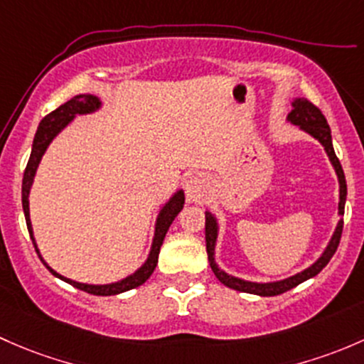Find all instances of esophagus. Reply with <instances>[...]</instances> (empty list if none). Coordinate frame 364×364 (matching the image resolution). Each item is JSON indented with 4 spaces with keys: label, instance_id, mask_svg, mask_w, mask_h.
Returning a JSON list of instances; mask_svg holds the SVG:
<instances>
[{
    "label": "esophagus",
    "instance_id": "obj_1",
    "mask_svg": "<svg viewBox=\"0 0 364 364\" xmlns=\"http://www.w3.org/2000/svg\"><path fill=\"white\" fill-rule=\"evenodd\" d=\"M186 191L187 196L193 198V200H201L207 193V178L200 173L189 175L186 182Z\"/></svg>",
    "mask_w": 364,
    "mask_h": 364
}]
</instances>
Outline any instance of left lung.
Here are the masks:
<instances>
[{
  "instance_id": "left-lung-1",
  "label": "left lung",
  "mask_w": 364,
  "mask_h": 364,
  "mask_svg": "<svg viewBox=\"0 0 364 364\" xmlns=\"http://www.w3.org/2000/svg\"><path fill=\"white\" fill-rule=\"evenodd\" d=\"M289 121L294 122V124L301 126V129H305L306 133H310L312 136H316L317 140L324 145L326 152H328L329 159H331L333 166H335L336 175H338L340 181V205L338 210L340 213H343L346 210V196H347V182L346 175H343L342 164H340L338 157L335 154V149H333L331 144V129H329L328 121H326L324 114L321 112V108H317L316 105L310 103L306 100H298L294 103V110L289 114ZM343 231V220H340L338 226H336L335 235H333L331 242H329L328 249L324 250V254L321 256V259L317 261L316 264H312L310 268H306L305 272L298 273V275L291 277V279L282 280V282H273V284H254V282H245V280L235 279V277L226 275L224 272H220L215 266V261H213V247H215V237H217V226L213 217L207 213L205 217V240H207V254L210 266H212V272L215 273L217 279L224 284L226 287H231V289L240 291V293H250V294H259V296H277L282 294L286 291L293 289V287L298 286V284L305 282L306 279H312L317 273L324 268L326 264L329 263L333 256H335L336 249L340 245V238H342Z\"/></svg>"
}]
</instances>
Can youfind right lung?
Returning a JSON list of instances; mask_svg holds the SVG:
<instances>
[{
    "label": "right lung",
    "instance_id": "add662e5",
    "mask_svg": "<svg viewBox=\"0 0 364 364\" xmlns=\"http://www.w3.org/2000/svg\"><path fill=\"white\" fill-rule=\"evenodd\" d=\"M98 105H100V101L96 96L78 95V96H75V98H71L70 101H66V103L61 105L59 108H55V110L50 112L48 115H45L43 121L40 122L38 131H36V134H35V141H33L31 156H29L28 166H26V170H24V178H22V208H24L26 224H28V231H29V235H31L35 249H36V243H35V238H33L31 223H29L28 196H29V189H31L33 177H35V171H36V168H38L40 159H42L45 149H47V145L50 144L52 138H54L55 134L63 129V127L68 124L71 119H73L75 114H87V112H92L95 108H98ZM182 207H183V193L181 191V193H177L170 201H168L166 207H164L163 212L159 213V219H157V226H156L154 243H152V250H151V256H149L147 263L141 266L136 273H133V275L127 277V279L121 280V282L108 284V286H87V284L73 282V280L65 279V277H61L59 273H55L52 268H48L47 263H45L42 257H40V254H38V257L42 259V263L47 266V269H50L52 275L59 277V279H63L65 282L71 284V286L77 287V289L85 291V293L96 294V296H112V294L124 293V291L134 289V287L141 286V284H144L145 280L152 275V272H154V268L157 264V256H159L161 245H163V240H164V237H166L168 228L171 226V223H173L175 217L178 215V212H181ZM36 252H38V249H36Z\"/></svg>",
    "mask_w": 364,
    "mask_h": 364
}]
</instances>
